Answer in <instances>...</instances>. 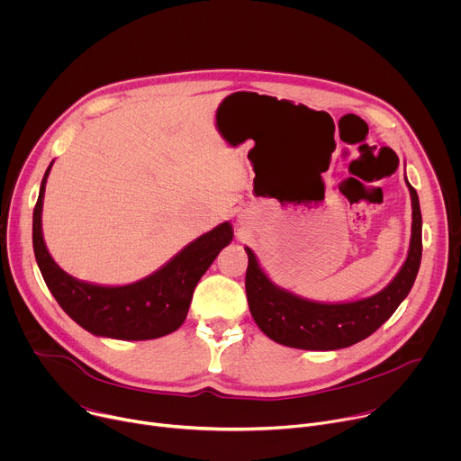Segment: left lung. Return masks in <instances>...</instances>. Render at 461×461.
<instances>
[{"instance_id": "left-lung-1", "label": "left lung", "mask_w": 461, "mask_h": 461, "mask_svg": "<svg viewBox=\"0 0 461 461\" xmlns=\"http://www.w3.org/2000/svg\"><path fill=\"white\" fill-rule=\"evenodd\" d=\"M412 201V235L403 267L381 292L348 303H319L277 286L248 253L246 297L257 326L279 345L303 350H339L368 336L409 295L421 265V210L416 189L405 178Z\"/></svg>"}]
</instances>
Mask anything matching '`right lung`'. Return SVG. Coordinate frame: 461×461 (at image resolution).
Masks as SVG:
<instances>
[{
    "mask_svg": "<svg viewBox=\"0 0 461 461\" xmlns=\"http://www.w3.org/2000/svg\"><path fill=\"white\" fill-rule=\"evenodd\" d=\"M49 164L32 215V246L43 281L58 304L75 322L98 338L148 341L167 336L185 321L194 286L233 239L226 221L184 246L151 276L123 286H105L75 279L50 257L41 231V210Z\"/></svg>",
    "mask_w": 461,
    "mask_h": 461,
    "instance_id": "right-lung-1",
    "label": "right lung"
}]
</instances>
